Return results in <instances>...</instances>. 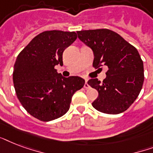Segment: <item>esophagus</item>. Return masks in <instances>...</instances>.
I'll return each mask as SVG.
<instances>
[{"instance_id": "esophagus-1", "label": "esophagus", "mask_w": 153, "mask_h": 153, "mask_svg": "<svg viewBox=\"0 0 153 153\" xmlns=\"http://www.w3.org/2000/svg\"><path fill=\"white\" fill-rule=\"evenodd\" d=\"M87 81H88V79H85V85H84V87L86 89H89L90 88V86H89L88 82H87Z\"/></svg>"}]
</instances>
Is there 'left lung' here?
<instances>
[{"label": "left lung", "instance_id": "8db88e82", "mask_svg": "<svg viewBox=\"0 0 153 153\" xmlns=\"http://www.w3.org/2000/svg\"><path fill=\"white\" fill-rule=\"evenodd\" d=\"M77 34L93 51V67L107 68L102 82L98 79L88 81L98 92L93 107L108 114L126 111L139 95L145 79L143 61L137 48L109 29L84 30Z\"/></svg>", "mask_w": 153, "mask_h": 153}]
</instances>
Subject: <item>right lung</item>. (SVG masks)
I'll list each match as a JSON object with an SVG mask.
<instances>
[{"label":"right lung","mask_w":153,"mask_h":153,"mask_svg":"<svg viewBox=\"0 0 153 153\" xmlns=\"http://www.w3.org/2000/svg\"><path fill=\"white\" fill-rule=\"evenodd\" d=\"M77 39L74 32L45 31L37 35L18 55L13 79L18 99L28 114L42 121L64 115L72 96L82 88L79 76L62 77L55 69L62 65V53Z\"/></svg>","instance_id":"obj_1"}]
</instances>
